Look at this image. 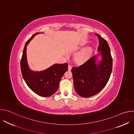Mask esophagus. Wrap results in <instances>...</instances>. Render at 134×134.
Instances as JSON below:
<instances>
[{"instance_id":"obj_1","label":"esophagus","mask_w":134,"mask_h":134,"mask_svg":"<svg viewBox=\"0 0 134 134\" xmlns=\"http://www.w3.org/2000/svg\"><path fill=\"white\" fill-rule=\"evenodd\" d=\"M68 70H69V71H70L71 69V68H72V67H71V65H69L68 66Z\"/></svg>"}]
</instances>
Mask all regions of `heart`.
I'll list each match as a JSON object with an SVG mask.
<instances>
[{
  "mask_svg": "<svg viewBox=\"0 0 134 134\" xmlns=\"http://www.w3.org/2000/svg\"><path fill=\"white\" fill-rule=\"evenodd\" d=\"M92 53V49L90 47L86 48L77 53L76 55V60L79 63H84L90 58Z\"/></svg>",
  "mask_w": 134,
  "mask_h": 134,
  "instance_id": "heart-1",
  "label": "heart"
}]
</instances>
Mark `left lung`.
Here are the masks:
<instances>
[{
  "instance_id": "8db88e82",
  "label": "left lung",
  "mask_w": 134,
  "mask_h": 134,
  "mask_svg": "<svg viewBox=\"0 0 134 134\" xmlns=\"http://www.w3.org/2000/svg\"><path fill=\"white\" fill-rule=\"evenodd\" d=\"M98 52L78 67H72L74 88L80 96L88 98L100 92L108 83L112 69V58L107 41L99 34Z\"/></svg>"
}]
</instances>
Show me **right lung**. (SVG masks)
<instances>
[{
	"mask_svg": "<svg viewBox=\"0 0 134 134\" xmlns=\"http://www.w3.org/2000/svg\"><path fill=\"white\" fill-rule=\"evenodd\" d=\"M36 33L26 42L21 61V69L23 77L29 87L36 94L43 97L51 96L58 90L63 75L68 70V64H55L40 71L31 70L28 65L26 49L28 44L37 34Z\"/></svg>",
	"mask_w": 134,
	"mask_h": 134,
	"instance_id": "obj_1",
	"label": "right lung"
}]
</instances>
